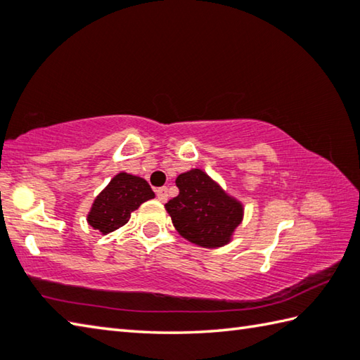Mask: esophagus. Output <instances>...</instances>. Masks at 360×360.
I'll list each match as a JSON object with an SVG mask.
<instances>
[{
	"instance_id": "esophagus-1",
	"label": "esophagus",
	"mask_w": 360,
	"mask_h": 360,
	"mask_svg": "<svg viewBox=\"0 0 360 360\" xmlns=\"http://www.w3.org/2000/svg\"><path fill=\"white\" fill-rule=\"evenodd\" d=\"M155 195L160 201H167L168 200V188L167 187H159L155 188Z\"/></svg>"
}]
</instances>
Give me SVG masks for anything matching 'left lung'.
Here are the masks:
<instances>
[{
  "label": "left lung",
  "instance_id": "8db88e82",
  "mask_svg": "<svg viewBox=\"0 0 360 360\" xmlns=\"http://www.w3.org/2000/svg\"><path fill=\"white\" fill-rule=\"evenodd\" d=\"M176 186L179 195L165 207L181 236L207 248L225 245L243 220V206L201 169L179 174Z\"/></svg>",
  "mask_w": 360,
  "mask_h": 360
}]
</instances>
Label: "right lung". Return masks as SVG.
<instances>
[{
  "label": "right lung",
  "instance_id": "add662e5",
  "mask_svg": "<svg viewBox=\"0 0 360 360\" xmlns=\"http://www.w3.org/2000/svg\"><path fill=\"white\" fill-rule=\"evenodd\" d=\"M151 198H154V192L145 179L120 173L94 200L88 224L103 234L112 233L126 225L132 211Z\"/></svg>",
  "mask_w": 360,
  "mask_h": 360
}]
</instances>
